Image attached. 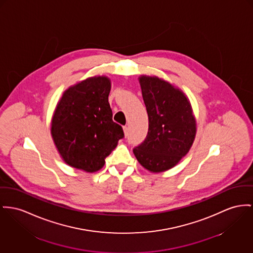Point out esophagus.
I'll use <instances>...</instances> for the list:
<instances>
[{"label": "esophagus", "instance_id": "esophagus-1", "mask_svg": "<svg viewBox=\"0 0 253 253\" xmlns=\"http://www.w3.org/2000/svg\"><path fill=\"white\" fill-rule=\"evenodd\" d=\"M124 132H125V135L126 136H127V134H128V126H124Z\"/></svg>", "mask_w": 253, "mask_h": 253}]
</instances>
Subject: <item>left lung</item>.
I'll list each match as a JSON object with an SVG mask.
<instances>
[{
    "mask_svg": "<svg viewBox=\"0 0 253 253\" xmlns=\"http://www.w3.org/2000/svg\"><path fill=\"white\" fill-rule=\"evenodd\" d=\"M139 83L149 116V130L133 149L138 162L152 172L174 167L191 149L197 126L192 106L178 88L157 78L141 76Z\"/></svg>",
    "mask_w": 253,
    "mask_h": 253,
    "instance_id": "8db88e82",
    "label": "left lung"
}]
</instances>
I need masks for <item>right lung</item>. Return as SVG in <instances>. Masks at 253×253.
<instances>
[{"mask_svg": "<svg viewBox=\"0 0 253 253\" xmlns=\"http://www.w3.org/2000/svg\"><path fill=\"white\" fill-rule=\"evenodd\" d=\"M110 89L108 78H89L69 87L57 103L51 133L69 166L87 172L99 170L124 138L123 127L112 120Z\"/></svg>", "mask_w": 253, "mask_h": 253, "instance_id": "obj_1", "label": "right lung"}]
</instances>
